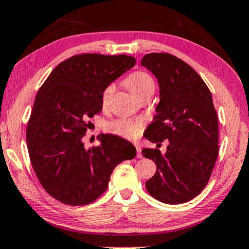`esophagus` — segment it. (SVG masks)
<instances>
[{"label": "esophagus", "mask_w": 249, "mask_h": 249, "mask_svg": "<svg viewBox=\"0 0 249 249\" xmlns=\"http://www.w3.org/2000/svg\"><path fill=\"white\" fill-rule=\"evenodd\" d=\"M135 147H136V155L137 158H142V148L139 145V144H135Z\"/></svg>", "instance_id": "obj_1"}]
</instances>
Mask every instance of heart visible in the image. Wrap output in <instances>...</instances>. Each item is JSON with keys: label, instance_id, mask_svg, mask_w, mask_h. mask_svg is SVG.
<instances>
[{"label": "heart", "instance_id": "heart-1", "mask_svg": "<svg viewBox=\"0 0 249 249\" xmlns=\"http://www.w3.org/2000/svg\"><path fill=\"white\" fill-rule=\"evenodd\" d=\"M125 84L129 91L132 92L135 97H139L140 95H142L143 92L148 90H154L155 84L153 78H152L147 72L145 71H135L129 75L125 79ZM114 85L110 84L105 88V90L103 92V104H105L109 101L110 96L114 92ZM109 133L112 134L118 135L124 139L128 140H134L137 139L141 135L143 129V123L141 121H132V120H126V118H120L112 122L107 126Z\"/></svg>", "mask_w": 249, "mask_h": 249}]
</instances>
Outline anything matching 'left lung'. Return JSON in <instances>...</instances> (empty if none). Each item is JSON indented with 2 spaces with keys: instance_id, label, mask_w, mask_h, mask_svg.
Returning <instances> with one entry per match:
<instances>
[{
  "instance_id": "obj_1",
  "label": "left lung",
  "mask_w": 249,
  "mask_h": 249,
  "mask_svg": "<svg viewBox=\"0 0 249 249\" xmlns=\"http://www.w3.org/2000/svg\"><path fill=\"white\" fill-rule=\"evenodd\" d=\"M158 79L160 103L145 139L169 141L166 152L143 148L157 164L145 182L159 201L178 205L194 199L206 187L218 157V117L213 96L194 68L170 53H148L141 60Z\"/></svg>"
}]
</instances>
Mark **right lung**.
I'll use <instances>...</instances> for the list:
<instances>
[{
    "label": "right lung",
    "mask_w": 249,
    "mask_h": 249,
    "mask_svg": "<svg viewBox=\"0 0 249 249\" xmlns=\"http://www.w3.org/2000/svg\"><path fill=\"white\" fill-rule=\"evenodd\" d=\"M131 55L83 53L62 61L36 94L27 126L30 161L48 194L70 206L89 205L108 187L117 164L132 160L136 148L112 134L86 150L88 120L103 108V92L134 67Z\"/></svg>",
    "instance_id": "1"
}]
</instances>
